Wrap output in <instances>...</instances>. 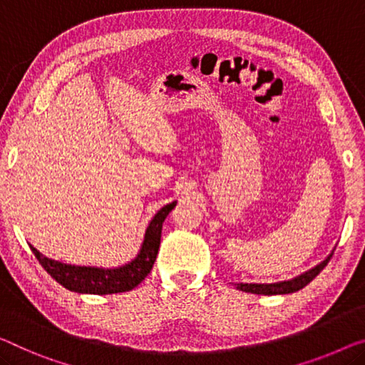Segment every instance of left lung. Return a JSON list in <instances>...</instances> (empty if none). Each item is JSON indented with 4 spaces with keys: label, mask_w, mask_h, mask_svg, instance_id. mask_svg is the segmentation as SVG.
Returning <instances> with one entry per match:
<instances>
[{
    "label": "left lung",
    "mask_w": 365,
    "mask_h": 365,
    "mask_svg": "<svg viewBox=\"0 0 365 365\" xmlns=\"http://www.w3.org/2000/svg\"><path fill=\"white\" fill-rule=\"evenodd\" d=\"M333 257V254L328 255V259L323 260L322 264L313 267L312 270L304 272V274L295 277L293 280L279 282V284H236L237 290L247 292V293H257V295H285V293H293L302 290L303 287H307L319 272H322L328 262Z\"/></svg>",
    "instance_id": "obj_1"
}]
</instances>
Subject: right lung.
<instances>
[{
  "instance_id": "right-lung-1",
  "label": "right lung",
  "mask_w": 365,
  "mask_h": 365,
  "mask_svg": "<svg viewBox=\"0 0 365 365\" xmlns=\"http://www.w3.org/2000/svg\"><path fill=\"white\" fill-rule=\"evenodd\" d=\"M175 205L177 201L168 203L152 217L138 257L133 262L123 265L119 269H95L67 265L43 257L36 247L31 246V249L37 260H39V264L47 270V274L52 279H56L62 287L67 288V290L78 293H93V295H110V293L129 292L134 287H138L150 274L157 252H159L162 225H164L167 215L170 213Z\"/></svg>"
}]
</instances>
